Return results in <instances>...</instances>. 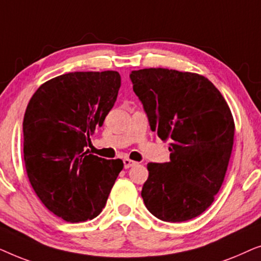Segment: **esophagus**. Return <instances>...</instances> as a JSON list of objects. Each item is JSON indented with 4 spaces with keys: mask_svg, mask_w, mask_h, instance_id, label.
<instances>
[{
    "mask_svg": "<svg viewBox=\"0 0 261 261\" xmlns=\"http://www.w3.org/2000/svg\"><path fill=\"white\" fill-rule=\"evenodd\" d=\"M135 164H137V163L133 162V160L128 159V158H124V159H123V166H124V169H129V167L134 166Z\"/></svg>",
    "mask_w": 261,
    "mask_h": 261,
    "instance_id": "34e87169",
    "label": "esophagus"
}]
</instances>
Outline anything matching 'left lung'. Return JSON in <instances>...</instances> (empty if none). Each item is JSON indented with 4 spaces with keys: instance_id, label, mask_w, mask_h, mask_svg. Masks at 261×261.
Listing matches in <instances>:
<instances>
[{
    "instance_id": "left-lung-1",
    "label": "left lung",
    "mask_w": 261,
    "mask_h": 261,
    "mask_svg": "<svg viewBox=\"0 0 261 261\" xmlns=\"http://www.w3.org/2000/svg\"><path fill=\"white\" fill-rule=\"evenodd\" d=\"M129 78L152 132L170 140V162L147 164L146 208L165 222L194 219L223 183L235 130L229 107L197 73L159 67L132 71Z\"/></svg>"
}]
</instances>
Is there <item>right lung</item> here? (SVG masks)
<instances>
[{"instance_id": "1", "label": "right lung", "mask_w": 261, "mask_h": 261, "mask_svg": "<svg viewBox=\"0 0 261 261\" xmlns=\"http://www.w3.org/2000/svg\"><path fill=\"white\" fill-rule=\"evenodd\" d=\"M121 87L116 71L70 72L34 92L23 117V158L28 179L44 205L71 223L105 208L121 159L107 160L87 148Z\"/></svg>"}]
</instances>
